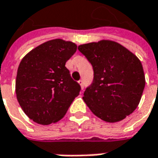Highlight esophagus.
<instances>
[{
	"instance_id": "1",
	"label": "esophagus",
	"mask_w": 158,
	"mask_h": 158,
	"mask_svg": "<svg viewBox=\"0 0 158 158\" xmlns=\"http://www.w3.org/2000/svg\"><path fill=\"white\" fill-rule=\"evenodd\" d=\"M78 83H79V84H80V85H81V88H82V89H83V87H84V84H83V80H79V82H78Z\"/></svg>"
}]
</instances>
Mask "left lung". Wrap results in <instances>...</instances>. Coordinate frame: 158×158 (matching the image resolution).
Wrapping results in <instances>:
<instances>
[{"instance_id":"left-lung-1","label":"left lung","mask_w":158,"mask_h":158,"mask_svg":"<svg viewBox=\"0 0 158 158\" xmlns=\"http://www.w3.org/2000/svg\"><path fill=\"white\" fill-rule=\"evenodd\" d=\"M78 50L93 68V81L83 99L91 111L108 123L119 122L138 106L145 87L139 59L113 41L83 44Z\"/></svg>"}]
</instances>
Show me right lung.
I'll list each match as a JSON object with an SVG mask.
<instances>
[{
  "label": "right lung",
  "instance_id": "add662e5",
  "mask_svg": "<svg viewBox=\"0 0 158 158\" xmlns=\"http://www.w3.org/2000/svg\"><path fill=\"white\" fill-rule=\"evenodd\" d=\"M74 43L61 39L48 41L21 60L16 79V94L30 119L47 125L59 121L81 91L66 62L76 52Z\"/></svg>",
  "mask_w": 158,
  "mask_h": 158
}]
</instances>
